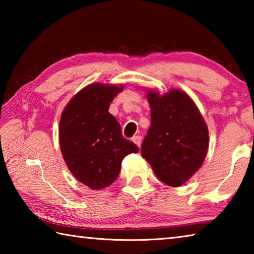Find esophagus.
Wrapping results in <instances>:
<instances>
[{
    "mask_svg": "<svg viewBox=\"0 0 254 254\" xmlns=\"http://www.w3.org/2000/svg\"><path fill=\"white\" fill-rule=\"evenodd\" d=\"M132 141L137 145V147H140L141 142H142V137H141L140 135H135V136L132 137Z\"/></svg>",
    "mask_w": 254,
    "mask_h": 254,
    "instance_id": "esophagus-1",
    "label": "esophagus"
}]
</instances>
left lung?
Wrapping results in <instances>:
<instances>
[{
  "instance_id": "1",
  "label": "left lung",
  "mask_w": 254,
  "mask_h": 254,
  "mask_svg": "<svg viewBox=\"0 0 254 254\" xmlns=\"http://www.w3.org/2000/svg\"><path fill=\"white\" fill-rule=\"evenodd\" d=\"M151 127L141 154L157 177L178 187L203 165L208 148V131L195 103L178 89L163 96L148 92Z\"/></svg>"
}]
</instances>
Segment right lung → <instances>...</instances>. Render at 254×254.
<instances>
[{
  "mask_svg": "<svg viewBox=\"0 0 254 254\" xmlns=\"http://www.w3.org/2000/svg\"><path fill=\"white\" fill-rule=\"evenodd\" d=\"M123 86L93 84L74 96L63 112L59 142L68 169L86 186L102 189L114 182L121 162L137 145L122 135L109 107Z\"/></svg>",
  "mask_w": 254,
  "mask_h": 254,
  "instance_id": "add662e5",
  "label": "right lung"
}]
</instances>
